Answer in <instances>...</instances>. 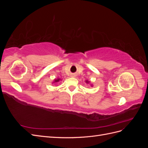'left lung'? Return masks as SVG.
Listing matches in <instances>:
<instances>
[{"label":"left lung","mask_w":148,"mask_h":148,"mask_svg":"<svg viewBox=\"0 0 148 148\" xmlns=\"http://www.w3.org/2000/svg\"><path fill=\"white\" fill-rule=\"evenodd\" d=\"M86 83L88 84V83H90V82L88 81V80H86ZM91 86H92V84H91Z\"/></svg>","instance_id":"1"}]
</instances>
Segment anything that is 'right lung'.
Instances as JSON below:
<instances>
[{
  "mask_svg": "<svg viewBox=\"0 0 148 148\" xmlns=\"http://www.w3.org/2000/svg\"><path fill=\"white\" fill-rule=\"evenodd\" d=\"M60 80H62L60 78H57V79H54V80H53V82L52 83H57L59 82V81H60Z\"/></svg>",
  "mask_w": 148,
  "mask_h": 148,
  "instance_id": "obj_1",
  "label": "right lung"
}]
</instances>
